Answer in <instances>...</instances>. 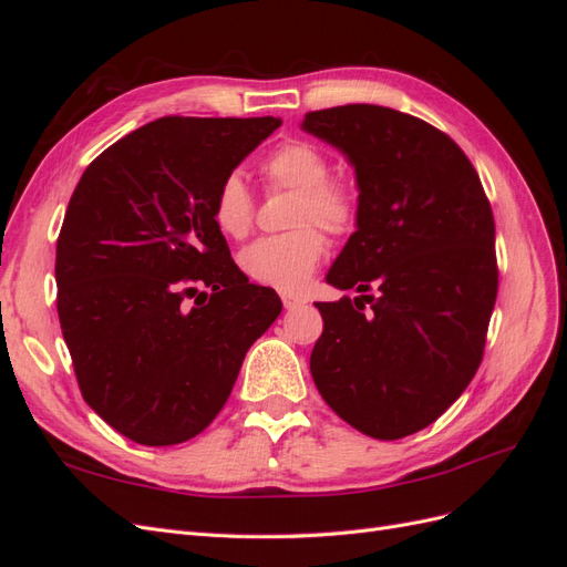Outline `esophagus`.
<instances>
[{
	"instance_id": "esophagus-1",
	"label": "esophagus",
	"mask_w": 567,
	"mask_h": 567,
	"mask_svg": "<svg viewBox=\"0 0 567 567\" xmlns=\"http://www.w3.org/2000/svg\"><path fill=\"white\" fill-rule=\"evenodd\" d=\"M281 302L286 310H296V307H302L307 300L300 298V296H281Z\"/></svg>"
}]
</instances>
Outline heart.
<instances>
[{
  "instance_id": "1",
  "label": "heart",
  "mask_w": 567,
  "mask_h": 567,
  "mask_svg": "<svg viewBox=\"0 0 567 567\" xmlns=\"http://www.w3.org/2000/svg\"><path fill=\"white\" fill-rule=\"evenodd\" d=\"M260 169L269 192L296 194L288 213V227L296 229L257 238L241 252V267L255 284L298 293L312 279L326 252L323 234L316 227L336 238L352 234L359 219V198L348 179L329 175V156L315 142H281ZM213 219L225 236L246 238L250 234L255 198L236 173L219 182Z\"/></svg>"
}]
</instances>
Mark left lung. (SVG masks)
I'll return each mask as SVG.
<instances>
[{"label":"left lung","instance_id":"8db88e82","mask_svg":"<svg viewBox=\"0 0 567 567\" xmlns=\"http://www.w3.org/2000/svg\"><path fill=\"white\" fill-rule=\"evenodd\" d=\"M302 127L354 165L357 231L326 281L364 293L317 302L315 385L359 433L414 435L483 362L499 288L492 205L466 153L421 117L348 104L305 113Z\"/></svg>","mask_w":567,"mask_h":567}]
</instances>
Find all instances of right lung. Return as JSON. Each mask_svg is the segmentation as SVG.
Segmentation results:
<instances>
[{"label": "right lung", "mask_w": 567, "mask_h": 567, "mask_svg": "<svg viewBox=\"0 0 567 567\" xmlns=\"http://www.w3.org/2000/svg\"><path fill=\"white\" fill-rule=\"evenodd\" d=\"M279 117L167 115L84 169L56 241V310L84 402L146 447L196 437L229 400L277 290L231 260L219 182Z\"/></svg>", "instance_id": "obj_1"}]
</instances>
